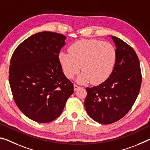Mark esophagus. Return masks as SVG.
<instances>
[{
    "instance_id": "esophagus-1",
    "label": "esophagus",
    "mask_w": 150,
    "mask_h": 150,
    "mask_svg": "<svg viewBox=\"0 0 150 150\" xmlns=\"http://www.w3.org/2000/svg\"><path fill=\"white\" fill-rule=\"evenodd\" d=\"M79 88H80L79 86H78V85L74 84V90H75V91H77V90L78 89H79Z\"/></svg>"
}]
</instances>
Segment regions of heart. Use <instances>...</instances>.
Listing matches in <instances>:
<instances>
[{"instance_id":"b5f03b06","label":"heart","mask_w":150,"mask_h":150,"mask_svg":"<svg viewBox=\"0 0 150 150\" xmlns=\"http://www.w3.org/2000/svg\"><path fill=\"white\" fill-rule=\"evenodd\" d=\"M69 51L59 54L64 74L69 79L79 73L81 65L83 72L77 79L80 83H102L112 73L116 59L112 45L97 40H81L71 45Z\"/></svg>"}]
</instances>
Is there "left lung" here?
Instances as JSON below:
<instances>
[{"label": "left lung", "instance_id": "8db88e82", "mask_svg": "<svg viewBox=\"0 0 150 150\" xmlns=\"http://www.w3.org/2000/svg\"><path fill=\"white\" fill-rule=\"evenodd\" d=\"M116 47L115 65L110 76L101 84L87 87L85 108L93 120L101 124L120 120L132 108L142 83L139 59L134 49L111 36Z\"/></svg>", "mask_w": 150, "mask_h": 150}]
</instances>
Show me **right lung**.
<instances>
[{
    "label": "right lung",
    "mask_w": 150,
    "mask_h": 150,
    "mask_svg": "<svg viewBox=\"0 0 150 150\" xmlns=\"http://www.w3.org/2000/svg\"><path fill=\"white\" fill-rule=\"evenodd\" d=\"M65 39L59 33H36L16 47L11 59L9 83L14 100L27 117L38 123L57 118L74 91L59 60Z\"/></svg>",
    "instance_id": "right-lung-1"
}]
</instances>
